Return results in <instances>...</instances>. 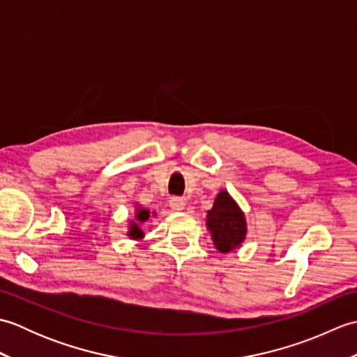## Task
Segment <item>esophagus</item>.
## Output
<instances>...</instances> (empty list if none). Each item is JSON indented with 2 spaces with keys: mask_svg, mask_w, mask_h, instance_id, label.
<instances>
[{
  "mask_svg": "<svg viewBox=\"0 0 357 357\" xmlns=\"http://www.w3.org/2000/svg\"><path fill=\"white\" fill-rule=\"evenodd\" d=\"M169 206L173 210L179 211L185 207V201H184V198H179V196H173V198H170V201H169Z\"/></svg>",
  "mask_w": 357,
  "mask_h": 357,
  "instance_id": "34e87169",
  "label": "esophagus"
}]
</instances>
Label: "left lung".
Segmentation results:
<instances>
[{
  "label": "left lung",
  "instance_id": "left-lung-1",
  "mask_svg": "<svg viewBox=\"0 0 357 357\" xmlns=\"http://www.w3.org/2000/svg\"><path fill=\"white\" fill-rule=\"evenodd\" d=\"M207 227L219 252L229 253L245 238V219L225 190L219 193L213 207L207 211Z\"/></svg>",
  "mask_w": 357,
  "mask_h": 357
}]
</instances>
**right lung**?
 Instances as JSON below:
<instances>
[{
  "instance_id": "obj_1",
  "label": "right lung",
  "mask_w": 357,
  "mask_h": 357,
  "mask_svg": "<svg viewBox=\"0 0 357 357\" xmlns=\"http://www.w3.org/2000/svg\"><path fill=\"white\" fill-rule=\"evenodd\" d=\"M149 218H150V211H149V210H146V208H138V213H136V219H138L139 222L147 221ZM128 236H132L133 239H138V238H142V236H144V233H142V230L139 229L138 225L133 224L130 231H128Z\"/></svg>"
}]
</instances>
